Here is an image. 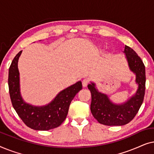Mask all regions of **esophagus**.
Listing matches in <instances>:
<instances>
[{"instance_id": "obj_1", "label": "esophagus", "mask_w": 154, "mask_h": 154, "mask_svg": "<svg viewBox=\"0 0 154 154\" xmlns=\"http://www.w3.org/2000/svg\"><path fill=\"white\" fill-rule=\"evenodd\" d=\"M90 83V79H84L83 81H82V84H83V86L84 88L87 87V85Z\"/></svg>"}]
</instances>
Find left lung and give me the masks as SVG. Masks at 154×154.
<instances>
[{
  "label": "left lung",
  "mask_w": 154,
  "mask_h": 154,
  "mask_svg": "<svg viewBox=\"0 0 154 154\" xmlns=\"http://www.w3.org/2000/svg\"><path fill=\"white\" fill-rule=\"evenodd\" d=\"M124 52L130 69L136 74V83L139 85L134 96L123 104H114L107 95L98 92L94 83L88 85L92 95V114L99 123L105 125H123L130 123L137 113L144 101L146 83L144 63L138 54L128 46H125Z\"/></svg>",
  "instance_id": "left-lung-1"
}]
</instances>
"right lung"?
<instances>
[{"instance_id": "obj_1", "label": "right lung", "mask_w": 154, "mask_h": 154, "mask_svg": "<svg viewBox=\"0 0 154 154\" xmlns=\"http://www.w3.org/2000/svg\"><path fill=\"white\" fill-rule=\"evenodd\" d=\"M22 51L12 60L9 68L8 86L12 106L20 119L31 129L49 130L57 128L66 119L71 101L82 89V83L74 85L60 92L50 104L44 106H33L23 101L20 91V74L17 62Z\"/></svg>"}]
</instances>
